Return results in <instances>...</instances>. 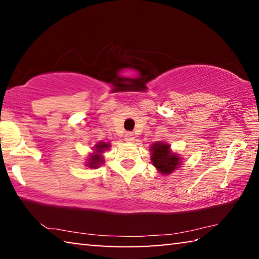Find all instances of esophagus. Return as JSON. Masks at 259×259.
Instances as JSON below:
<instances>
[{
    "label": "esophagus",
    "instance_id": "esophagus-1",
    "mask_svg": "<svg viewBox=\"0 0 259 259\" xmlns=\"http://www.w3.org/2000/svg\"><path fill=\"white\" fill-rule=\"evenodd\" d=\"M124 139H125V142L133 143L134 140H135V134L134 133H126L124 135Z\"/></svg>",
    "mask_w": 259,
    "mask_h": 259
}]
</instances>
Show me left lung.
I'll return each instance as SVG.
<instances>
[{"instance_id":"left-lung-1","label":"left lung","mask_w":259,"mask_h":259,"mask_svg":"<svg viewBox=\"0 0 259 259\" xmlns=\"http://www.w3.org/2000/svg\"><path fill=\"white\" fill-rule=\"evenodd\" d=\"M152 164L155 166L161 175H170L175 170L181 168L183 161L177 153L170 148L168 143L155 142L150 147Z\"/></svg>"}]
</instances>
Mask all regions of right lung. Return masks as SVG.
I'll use <instances>...</instances> for the list:
<instances>
[{
  "mask_svg": "<svg viewBox=\"0 0 259 259\" xmlns=\"http://www.w3.org/2000/svg\"><path fill=\"white\" fill-rule=\"evenodd\" d=\"M111 147V143L105 142H98L95 144V146L91 148L93 152L89 153L88 159L85 162V165L89 166L91 169H97L100 165L104 164V153L105 151H108Z\"/></svg>",
  "mask_w": 259,
  "mask_h": 259,
  "instance_id": "1",
  "label": "right lung"
}]
</instances>
